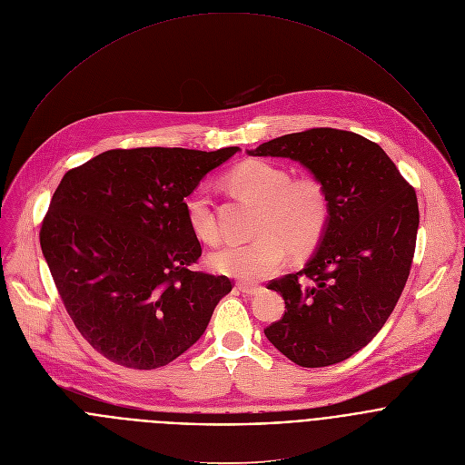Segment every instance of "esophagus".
<instances>
[{"label": "esophagus", "mask_w": 465, "mask_h": 465, "mask_svg": "<svg viewBox=\"0 0 465 465\" xmlns=\"http://www.w3.org/2000/svg\"><path fill=\"white\" fill-rule=\"evenodd\" d=\"M260 285H252V283H243V282H240L238 283V291L240 292H243V294H247V296H252V294H256V292H260Z\"/></svg>", "instance_id": "obj_1"}]
</instances>
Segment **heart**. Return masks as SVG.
<instances>
[{
  "instance_id": "b5f03b06",
  "label": "heart",
  "mask_w": 465,
  "mask_h": 465,
  "mask_svg": "<svg viewBox=\"0 0 465 465\" xmlns=\"http://www.w3.org/2000/svg\"><path fill=\"white\" fill-rule=\"evenodd\" d=\"M227 180L240 194L258 203L254 229L258 238L249 243H229L216 251L211 256V265L218 272L247 283L260 282L280 269L285 245L294 252H303L323 236L331 216V200L318 178H291L283 167L249 160L236 165ZM183 209L198 240L214 243L220 238L211 193L205 185L187 194Z\"/></svg>"
}]
</instances>
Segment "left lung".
<instances>
[{
  "instance_id": "left-lung-1",
  "label": "left lung",
  "mask_w": 465,
  "mask_h": 465,
  "mask_svg": "<svg viewBox=\"0 0 465 465\" xmlns=\"http://www.w3.org/2000/svg\"><path fill=\"white\" fill-rule=\"evenodd\" d=\"M249 154L300 162L331 200L314 256L269 282L287 311L263 332L302 367L343 361L376 336L405 287L420 222L416 193L378 143L349 131L285 134Z\"/></svg>"
}]
</instances>
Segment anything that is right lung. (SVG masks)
I'll list each match as a JSON object with an SVG mask.
<instances>
[{"instance_id":"1","label":"right lung","mask_w":465,"mask_h":465,"mask_svg":"<svg viewBox=\"0 0 465 465\" xmlns=\"http://www.w3.org/2000/svg\"><path fill=\"white\" fill-rule=\"evenodd\" d=\"M238 151L113 149L60 182L42 251L76 329L107 360L145 371L171 363L231 292L227 276L193 271L202 243L183 203Z\"/></svg>"}]
</instances>
